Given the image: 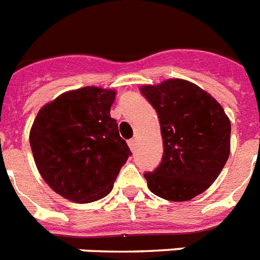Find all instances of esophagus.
Listing matches in <instances>:
<instances>
[{"instance_id":"1","label":"esophagus","mask_w":260,"mask_h":260,"mask_svg":"<svg viewBox=\"0 0 260 260\" xmlns=\"http://www.w3.org/2000/svg\"><path fill=\"white\" fill-rule=\"evenodd\" d=\"M137 142H138V139L137 138H133V139H130V141H128V147H130V149L132 150H135V147H137Z\"/></svg>"}]
</instances>
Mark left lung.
Instances as JSON below:
<instances>
[{
  "label": "left lung",
  "instance_id": "1",
  "mask_svg": "<svg viewBox=\"0 0 260 260\" xmlns=\"http://www.w3.org/2000/svg\"><path fill=\"white\" fill-rule=\"evenodd\" d=\"M141 93L159 118L165 150L159 166L145 174L150 191L171 202L190 201L229 159L230 119L214 96L184 79L143 85Z\"/></svg>",
  "mask_w": 260,
  "mask_h": 260
}]
</instances>
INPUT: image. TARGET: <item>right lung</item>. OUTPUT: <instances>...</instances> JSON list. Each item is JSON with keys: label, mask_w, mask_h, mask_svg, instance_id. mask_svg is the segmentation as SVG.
<instances>
[{"label": "right lung", "mask_w": 260, "mask_h": 260, "mask_svg": "<svg viewBox=\"0 0 260 260\" xmlns=\"http://www.w3.org/2000/svg\"><path fill=\"white\" fill-rule=\"evenodd\" d=\"M115 91L86 86L45 105L30 128V147L44 181L76 203H90L113 190L132 151L110 117Z\"/></svg>", "instance_id": "obj_1"}]
</instances>
